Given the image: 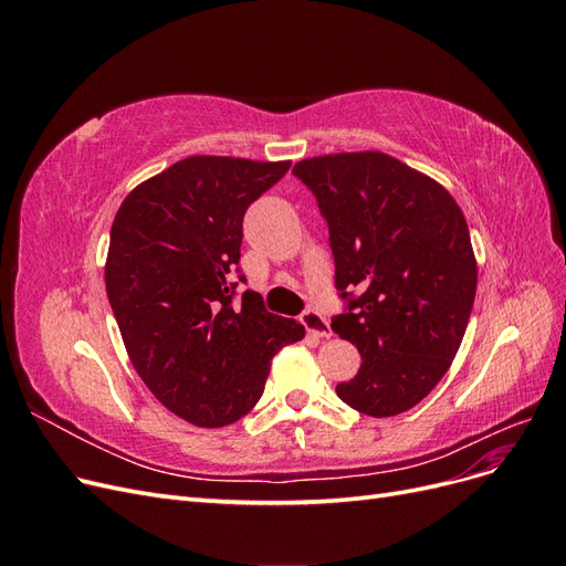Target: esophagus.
<instances>
[{
	"mask_svg": "<svg viewBox=\"0 0 566 566\" xmlns=\"http://www.w3.org/2000/svg\"><path fill=\"white\" fill-rule=\"evenodd\" d=\"M302 325L306 328V333L314 335V337H321V339H328L333 335L331 331V323L325 321V316H321L318 312L314 310H306L302 316H300Z\"/></svg>",
	"mask_w": 566,
	"mask_h": 566,
	"instance_id": "esophagus-1",
	"label": "esophagus"
}]
</instances>
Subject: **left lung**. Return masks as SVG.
I'll use <instances>...</instances> for the list:
<instances>
[{
  "label": "left lung",
  "instance_id": "1",
  "mask_svg": "<svg viewBox=\"0 0 566 566\" xmlns=\"http://www.w3.org/2000/svg\"><path fill=\"white\" fill-rule=\"evenodd\" d=\"M293 172L328 221L349 300L333 331L361 354L337 397L364 416H399L437 387L465 335L476 293L468 221L439 181L380 150L306 158Z\"/></svg>",
  "mask_w": 566,
  "mask_h": 566
}]
</instances>
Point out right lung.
<instances>
[{
  "mask_svg": "<svg viewBox=\"0 0 566 566\" xmlns=\"http://www.w3.org/2000/svg\"><path fill=\"white\" fill-rule=\"evenodd\" d=\"M287 169L290 160L191 156L136 186L113 219L106 293L129 361L196 427L250 413L271 358L304 337L252 290L231 304L243 214Z\"/></svg>",
  "mask_w": 566,
  "mask_h": 566,
  "instance_id": "add662e5",
  "label": "right lung"
}]
</instances>
